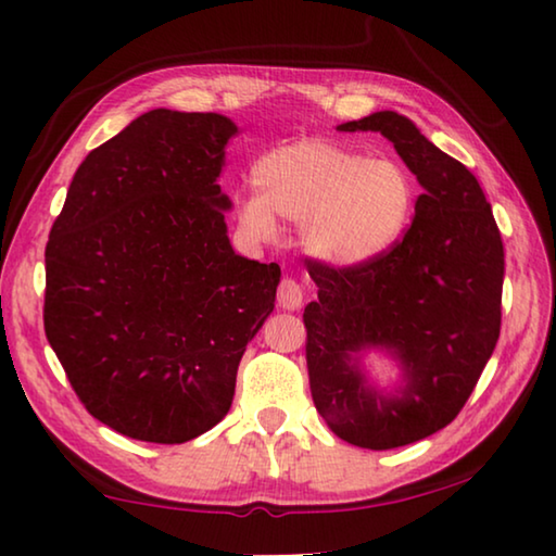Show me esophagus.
<instances>
[{
	"instance_id": "obj_1",
	"label": "esophagus",
	"mask_w": 556,
	"mask_h": 556,
	"mask_svg": "<svg viewBox=\"0 0 556 556\" xmlns=\"http://www.w3.org/2000/svg\"><path fill=\"white\" fill-rule=\"evenodd\" d=\"M301 301H304V291H301L299 281L285 277L279 281V289H277V304L281 308H287V312H294V308L301 306Z\"/></svg>"
}]
</instances>
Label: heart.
I'll return each mask as SVG.
<instances>
[{
	"instance_id": "1",
	"label": "heart",
	"mask_w": 556,
	"mask_h": 556,
	"mask_svg": "<svg viewBox=\"0 0 556 556\" xmlns=\"http://www.w3.org/2000/svg\"><path fill=\"white\" fill-rule=\"evenodd\" d=\"M252 181L257 191L238 199L244 228L269 238L277 215L299 220L301 244L331 267H363L390 252L417 203L407 168L326 139H299L262 154Z\"/></svg>"
}]
</instances>
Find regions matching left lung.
Wrapping results in <instances>:
<instances>
[{"label": "left lung", "mask_w": 556, "mask_h": 556, "mask_svg": "<svg viewBox=\"0 0 556 556\" xmlns=\"http://www.w3.org/2000/svg\"><path fill=\"white\" fill-rule=\"evenodd\" d=\"M341 131H380L425 188L390 252L363 267L314 262L318 299L304 308L312 397L336 437L361 448L414 444L464 409L501 336L505 250L481 184L414 122L382 110ZM401 361L397 399L372 391L356 353Z\"/></svg>", "instance_id": "1"}]
</instances>
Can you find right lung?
Listing matches in <instances>:
<instances>
[{
    "instance_id": "1",
    "label": "right lung",
    "mask_w": 556,
    "mask_h": 556,
    "mask_svg": "<svg viewBox=\"0 0 556 556\" xmlns=\"http://www.w3.org/2000/svg\"><path fill=\"white\" fill-rule=\"evenodd\" d=\"M215 112L152 110L86 156L46 244V338L92 417L184 444L228 414L279 265L235 255Z\"/></svg>"
}]
</instances>
